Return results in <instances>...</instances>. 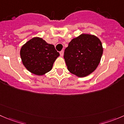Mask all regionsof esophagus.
Returning a JSON list of instances; mask_svg holds the SVG:
<instances>
[{"instance_id":"esophagus-1","label":"esophagus","mask_w":124,"mask_h":124,"mask_svg":"<svg viewBox=\"0 0 124 124\" xmlns=\"http://www.w3.org/2000/svg\"><path fill=\"white\" fill-rule=\"evenodd\" d=\"M63 53H64V51H61V52H60V55H61V57H62V56H63Z\"/></svg>"}]
</instances>
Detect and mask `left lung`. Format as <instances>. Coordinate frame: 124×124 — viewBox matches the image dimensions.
I'll use <instances>...</instances> for the list:
<instances>
[{"mask_svg":"<svg viewBox=\"0 0 124 124\" xmlns=\"http://www.w3.org/2000/svg\"><path fill=\"white\" fill-rule=\"evenodd\" d=\"M102 54V45L98 37L82 34L71 40L65 50L63 57L68 71L79 78H84L96 69Z\"/></svg>","mask_w":124,"mask_h":124,"instance_id":"obj_1","label":"left lung"}]
</instances>
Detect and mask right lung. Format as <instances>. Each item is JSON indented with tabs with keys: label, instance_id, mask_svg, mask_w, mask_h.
<instances>
[{
	"label": "right lung",
	"instance_id": "obj_1",
	"mask_svg": "<svg viewBox=\"0 0 124 124\" xmlns=\"http://www.w3.org/2000/svg\"><path fill=\"white\" fill-rule=\"evenodd\" d=\"M20 55L24 67L37 76L44 75L51 70L59 53L52 44L41 38L34 37L20 48Z\"/></svg>",
	"mask_w": 124,
	"mask_h": 124
}]
</instances>
